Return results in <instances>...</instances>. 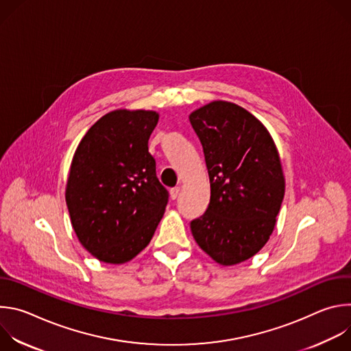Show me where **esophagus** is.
<instances>
[{
  "label": "esophagus",
  "instance_id": "esophagus-1",
  "mask_svg": "<svg viewBox=\"0 0 351 351\" xmlns=\"http://www.w3.org/2000/svg\"><path fill=\"white\" fill-rule=\"evenodd\" d=\"M179 194H180V187H173V189H171V198H172V199H176V198L179 197Z\"/></svg>",
  "mask_w": 351,
  "mask_h": 351
}]
</instances>
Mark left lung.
<instances>
[{"instance_id": "8db88e82", "label": "left lung", "mask_w": 351, "mask_h": 351, "mask_svg": "<svg viewBox=\"0 0 351 351\" xmlns=\"http://www.w3.org/2000/svg\"><path fill=\"white\" fill-rule=\"evenodd\" d=\"M203 145L211 198L190 223L195 243L230 267L256 256L272 234L285 195L278 148L268 129L243 107L211 101L189 115Z\"/></svg>"}]
</instances>
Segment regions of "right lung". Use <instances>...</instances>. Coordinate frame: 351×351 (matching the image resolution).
<instances>
[{"instance_id":"add662e5","label":"right lung","mask_w":351,"mask_h":351,"mask_svg":"<svg viewBox=\"0 0 351 351\" xmlns=\"http://www.w3.org/2000/svg\"><path fill=\"white\" fill-rule=\"evenodd\" d=\"M158 119L156 111H111L76 148L65 199L79 241L99 261L133 260L152 241L165 213L168 191L148 153Z\"/></svg>"}]
</instances>
